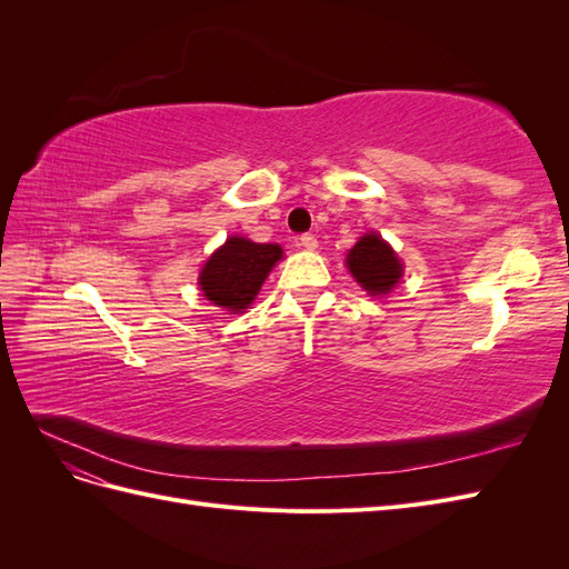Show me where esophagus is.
Masks as SVG:
<instances>
[{"label": "esophagus", "instance_id": "1", "mask_svg": "<svg viewBox=\"0 0 569 569\" xmlns=\"http://www.w3.org/2000/svg\"><path fill=\"white\" fill-rule=\"evenodd\" d=\"M299 244H301L303 249H308V251H313V249H318V239H316L313 234H303Z\"/></svg>", "mask_w": 569, "mask_h": 569}]
</instances>
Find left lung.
I'll return each instance as SVG.
<instances>
[{
	"label": "left lung",
	"mask_w": 569,
	"mask_h": 569,
	"mask_svg": "<svg viewBox=\"0 0 569 569\" xmlns=\"http://www.w3.org/2000/svg\"><path fill=\"white\" fill-rule=\"evenodd\" d=\"M347 268L370 297H382L403 278V263L396 251L377 232L358 239L347 253Z\"/></svg>",
	"instance_id": "8db88e82"
}]
</instances>
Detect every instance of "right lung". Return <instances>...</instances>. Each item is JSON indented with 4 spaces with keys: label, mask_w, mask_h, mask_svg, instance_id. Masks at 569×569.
I'll return each instance as SVG.
<instances>
[{
    "label": "right lung",
    "mask_w": 569,
    "mask_h": 569,
    "mask_svg": "<svg viewBox=\"0 0 569 569\" xmlns=\"http://www.w3.org/2000/svg\"><path fill=\"white\" fill-rule=\"evenodd\" d=\"M282 258L280 244H256L247 237H228L199 272L203 297L228 311H244L256 299L272 266Z\"/></svg>",
    "instance_id": "add662e5"
}]
</instances>
